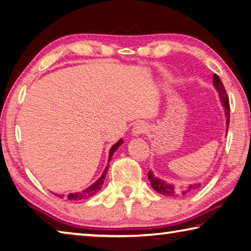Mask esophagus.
<instances>
[{
  "label": "esophagus",
  "mask_w": 251,
  "mask_h": 251,
  "mask_svg": "<svg viewBox=\"0 0 251 251\" xmlns=\"http://www.w3.org/2000/svg\"><path fill=\"white\" fill-rule=\"evenodd\" d=\"M147 128H148V127H147V125L144 124V123H137V124L132 127V135L139 136L141 134H145V132L148 130Z\"/></svg>",
  "instance_id": "obj_1"
}]
</instances>
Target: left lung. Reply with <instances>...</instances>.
Instances as JSON below:
<instances>
[{"label":"left lung","mask_w":251,"mask_h":251,"mask_svg":"<svg viewBox=\"0 0 251 251\" xmlns=\"http://www.w3.org/2000/svg\"><path fill=\"white\" fill-rule=\"evenodd\" d=\"M213 86L215 87V89L218 90L220 101H221V103H222V105L224 107L225 117H226V129H227L228 123H229V101H228V97L226 95V90H225L223 83H222V81H221L220 77L217 75V74H214V76H213ZM148 177H149L152 188H153L156 193L164 195V196H168V197H174V196H178V195L190 194V193H193L194 190L200 188V186H201L200 183H195V184L188 185L187 187L176 188L173 184H170L166 180L156 177V176L152 173L151 171L148 172Z\"/></svg>","instance_id":"left-lung-1"}]
</instances>
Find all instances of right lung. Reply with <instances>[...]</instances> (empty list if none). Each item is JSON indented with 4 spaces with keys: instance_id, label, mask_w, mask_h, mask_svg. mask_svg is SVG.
I'll return each instance as SVG.
<instances>
[{
    "instance_id": "obj_1",
    "label": "right lung",
    "mask_w": 251,
    "mask_h": 251,
    "mask_svg": "<svg viewBox=\"0 0 251 251\" xmlns=\"http://www.w3.org/2000/svg\"><path fill=\"white\" fill-rule=\"evenodd\" d=\"M123 142H124V140L120 139L119 141L116 142L115 145L112 146V148L110 149L109 160H107L106 168L104 169V171H103V173H102V175L100 176V177L98 178L92 185H90L88 188L83 189V190H81V191H78V193H73V194L67 195V199H70V200H83V199H88V198L92 197V196H95V195L98 193V191H99V190L101 189L103 183H104V179H105V175H106V173H107V170H109V166H110L109 163H110L111 160H112V155L115 153V151H116L117 149H119V147L122 146ZM53 195H55L56 197H60V198H64V197H65V196H64V195H60V194H54V193H53Z\"/></svg>"
}]
</instances>
